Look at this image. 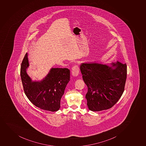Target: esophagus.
Returning a JSON list of instances; mask_svg holds the SVG:
<instances>
[{"mask_svg":"<svg viewBox=\"0 0 146 146\" xmlns=\"http://www.w3.org/2000/svg\"><path fill=\"white\" fill-rule=\"evenodd\" d=\"M79 73V68L78 65H75L74 67H72V71H71V74L72 76H77L78 75Z\"/></svg>","mask_w":146,"mask_h":146,"instance_id":"esophagus-1","label":"esophagus"}]
</instances>
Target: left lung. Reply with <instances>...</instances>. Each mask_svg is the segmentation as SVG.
<instances>
[{
	"label": "left lung",
	"mask_w": 146,
	"mask_h": 146,
	"mask_svg": "<svg viewBox=\"0 0 146 146\" xmlns=\"http://www.w3.org/2000/svg\"><path fill=\"white\" fill-rule=\"evenodd\" d=\"M80 70L88 86L86 98L90 111L110 109L118 101L126 82V64L118 61L111 66L96 62L83 63Z\"/></svg>",
	"instance_id": "1"
}]
</instances>
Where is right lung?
Wrapping results in <instances>:
<instances>
[{"instance_id":"add662e5","label":"right lung","mask_w":146,"mask_h":146,"mask_svg":"<svg viewBox=\"0 0 146 146\" xmlns=\"http://www.w3.org/2000/svg\"><path fill=\"white\" fill-rule=\"evenodd\" d=\"M29 64L26 53L22 61L20 74L25 94L37 107L50 111H58L60 100L70 81V71L67 68H52L40 82H32L26 72Z\"/></svg>"}]
</instances>
